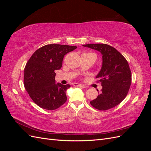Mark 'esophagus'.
Segmentation results:
<instances>
[{"instance_id": "34e87169", "label": "esophagus", "mask_w": 151, "mask_h": 151, "mask_svg": "<svg viewBox=\"0 0 151 151\" xmlns=\"http://www.w3.org/2000/svg\"><path fill=\"white\" fill-rule=\"evenodd\" d=\"M73 86H75V87H79V88H85L86 86L83 84H78V83H74L73 84Z\"/></svg>"}]
</instances>
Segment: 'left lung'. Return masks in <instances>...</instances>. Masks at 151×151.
<instances>
[{
  "label": "left lung",
  "mask_w": 151,
  "mask_h": 151,
  "mask_svg": "<svg viewBox=\"0 0 151 151\" xmlns=\"http://www.w3.org/2000/svg\"><path fill=\"white\" fill-rule=\"evenodd\" d=\"M84 47L94 49L102 55V67L96 76L103 88L98 97L90 101L99 110H107L119 104L127 96L132 82L129 63L115 48L106 44H88ZM98 91V90H97Z\"/></svg>",
  "instance_id": "1"
}]
</instances>
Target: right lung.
I'll list each match as a JSON object with an SVG mask.
<instances>
[{
    "instance_id": "1",
    "label": "right lung",
    "mask_w": 151,
    "mask_h": 151,
    "mask_svg": "<svg viewBox=\"0 0 151 151\" xmlns=\"http://www.w3.org/2000/svg\"><path fill=\"white\" fill-rule=\"evenodd\" d=\"M76 46L50 44L40 48L27 62L24 72V85L32 100L42 108L54 110L67 101L69 84L55 83V70L60 69L63 58Z\"/></svg>"
}]
</instances>
